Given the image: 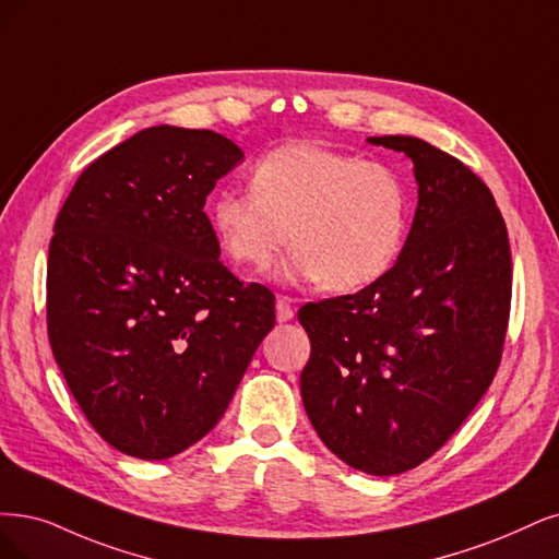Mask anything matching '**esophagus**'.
<instances>
[{"label":"esophagus","instance_id":"esophagus-1","mask_svg":"<svg viewBox=\"0 0 559 559\" xmlns=\"http://www.w3.org/2000/svg\"><path fill=\"white\" fill-rule=\"evenodd\" d=\"M276 318H278V322H287V320L295 318V306H293L290 297H278L276 299Z\"/></svg>","mask_w":559,"mask_h":559}]
</instances>
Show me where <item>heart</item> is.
<instances>
[{
  "label": "heart",
  "mask_w": 559,
  "mask_h": 559,
  "mask_svg": "<svg viewBox=\"0 0 559 559\" xmlns=\"http://www.w3.org/2000/svg\"><path fill=\"white\" fill-rule=\"evenodd\" d=\"M212 223L235 262L269 269L293 243L290 274L347 293L382 278L407 237L409 193L378 160L293 142L264 154L251 189L221 191Z\"/></svg>",
  "instance_id": "1"
}]
</instances>
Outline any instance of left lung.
<instances>
[{
  "label": "left lung",
  "mask_w": 559,
  "mask_h": 559,
  "mask_svg": "<svg viewBox=\"0 0 559 559\" xmlns=\"http://www.w3.org/2000/svg\"><path fill=\"white\" fill-rule=\"evenodd\" d=\"M368 142L415 163L417 214L382 278L299 308L311 338L301 401L329 451L391 477L430 459L498 373L511 251L490 189L465 163L412 135Z\"/></svg>",
  "instance_id": "8db88e82"
}]
</instances>
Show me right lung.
<instances>
[{
  "label": "right lung",
  "instance_id": "1",
  "mask_svg": "<svg viewBox=\"0 0 559 559\" xmlns=\"http://www.w3.org/2000/svg\"><path fill=\"white\" fill-rule=\"evenodd\" d=\"M243 158L206 129L152 127L92 160L55 221L48 338L98 436L163 461L210 432L276 322L221 262L204 214Z\"/></svg>",
  "mask_w": 559,
  "mask_h": 559
}]
</instances>
